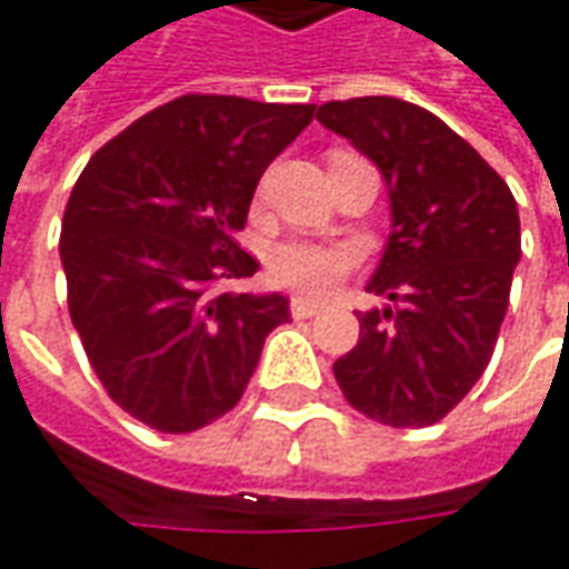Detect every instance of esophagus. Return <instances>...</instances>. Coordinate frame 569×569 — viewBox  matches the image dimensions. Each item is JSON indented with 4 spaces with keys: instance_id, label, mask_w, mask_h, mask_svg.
Instances as JSON below:
<instances>
[{
    "instance_id": "1",
    "label": "esophagus",
    "mask_w": 569,
    "mask_h": 569,
    "mask_svg": "<svg viewBox=\"0 0 569 569\" xmlns=\"http://www.w3.org/2000/svg\"><path fill=\"white\" fill-rule=\"evenodd\" d=\"M322 310V305L317 301H308V298H292L289 301V313L296 317V320H310V317H317Z\"/></svg>"
}]
</instances>
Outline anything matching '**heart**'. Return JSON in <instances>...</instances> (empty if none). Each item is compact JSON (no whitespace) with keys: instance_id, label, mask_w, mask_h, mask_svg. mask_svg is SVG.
Segmentation results:
<instances>
[{"instance_id":"b5f03b06","label":"heart","mask_w":569,"mask_h":569,"mask_svg":"<svg viewBox=\"0 0 569 569\" xmlns=\"http://www.w3.org/2000/svg\"><path fill=\"white\" fill-rule=\"evenodd\" d=\"M357 264V252L345 243L286 240L271 249L268 273L277 286L308 298H322L345 280Z\"/></svg>"}]
</instances>
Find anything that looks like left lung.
Listing matches in <instances>:
<instances>
[{"label": "left lung", "instance_id": "obj_1", "mask_svg": "<svg viewBox=\"0 0 569 569\" xmlns=\"http://www.w3.org/2000/svg\"><path fill=\"white\" fill-rule=\"evenodd\" d=\"M317 121L381 167L393 210L369 283L393 308L359 313V341L335 362V381L366 418L432 427L476 387L497 345L521 259L512 191L463 137L406 100H332Z\"/></svg>", "mask_w": 569, "mask_h": 569}]
</instances>
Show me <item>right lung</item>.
<instances>
[{
  "instance_id": "1",
  "label": "right lung",
  "mask_w": 569,
  "mask_h": 569,
  "mask_svg": "<svg viewBox=\"0 0 569 569\" xmlns=\"http://www.w3.org/2000/svg\"><path fill=\"white\" fill-rule=\"evenodd\" d=\"M308 103L186 93L93 151L60 231L67 301L91 369L130 418L194 432L240 402L283 296H249L234 237Z\"/></svg>"
}]
</instances>
